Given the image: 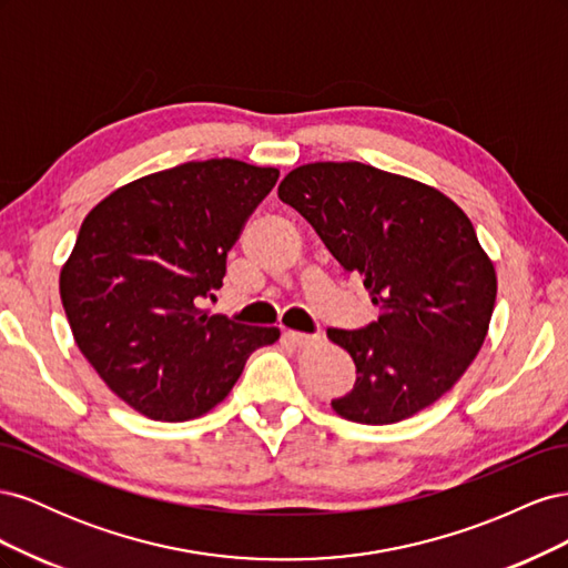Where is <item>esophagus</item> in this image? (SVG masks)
<instances>
[{
  "instance_id": "obj_1",
  "label": "esophagus",
  "mask_w": 568,
  "mask_h": 568,
  "mask_svg": "<svg viewBox=\"0 0 568 568\" xmlns=\"http://www.w3.org/2000/svg\"><path fill=\"white\" fill-rule=\"evenodd\" d=\"M284 338L291 343V346H296V348H311V346H315V343L320 341L317 334H301V332H286Z\"/></svg>"
}]
</instances>
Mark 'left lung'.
Segmentation results:
<instances>
[{
  "label": "left lung",
  "mask_w": 568,
  "mask_h": 568,
  "mask_svg": "<svg viewBox=\"0 0 568 568\" xmlns=\"http://www.w3.org/2000/svg\"><path fill=\"white\" fill-rule=\"evenodd\" d=\"M277 194L379 307L363 329L326 332L357 369L353 390L332 400L336 415L382 426L434 405L484 346L495 307V267L467 213L357 161L301 165Z\"/></svg>",
  "instance_id": "left-lung-1"
}]
</instances>
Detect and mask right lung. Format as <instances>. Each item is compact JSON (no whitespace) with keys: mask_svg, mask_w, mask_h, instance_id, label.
<instances>
[{"mask_svg":"<svg viewBox=\"0 0 568 568\" xmlns=\"http://www.w3.org/2000/svg\"><path fill=\"white\" fill-rule=\"evenodd\" d=\"M277 168L192 161L115 189L84 217L61 267L73 338L104 384L144 417L196 419L227 398L248 355L280 338L201 311L227 251L277 184Z\"/></svg>","mask_w":568,"mask_h":568,"instance_id":"right-lung-1","label":"right lung"}]
</instances>
